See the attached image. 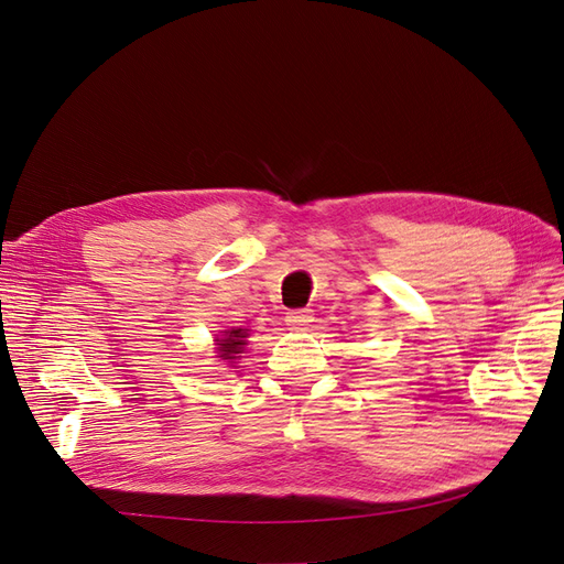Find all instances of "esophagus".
<instances>
[{"instance_id":"34e87169","label":"esophagus","mask_w":564,"mask_h":564,"mask_svg":"<svg viewBox=\"0 0 564 564\" xmlns=\"http://www.w3.org/2000/svg\"><path fill=\"white\" fill-rule=\"evenodd\" d=\"M313 322V313L308 308H301V311H289L286 313V324L292 329H303L305 324Z\"/></svg>"}]
</instances>
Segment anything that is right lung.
<instances>
[{
	"label": "right lung",
	"mask_w": 564,
	"mask_h": 564,
	"mask_svg": "<svg viewBox=\"0 0 564 564\" xmlns=\"http://www.w3.org/2000/svg\"><path fill=\"white\" fill-rule=\"evenodd\" d=\"M245 338H247V329H228L224 334V338H218V357L220 360L232 362L235 355H240L245 348Z\"/></svg>",
	"instance_id": "1"
}]
</instances>
